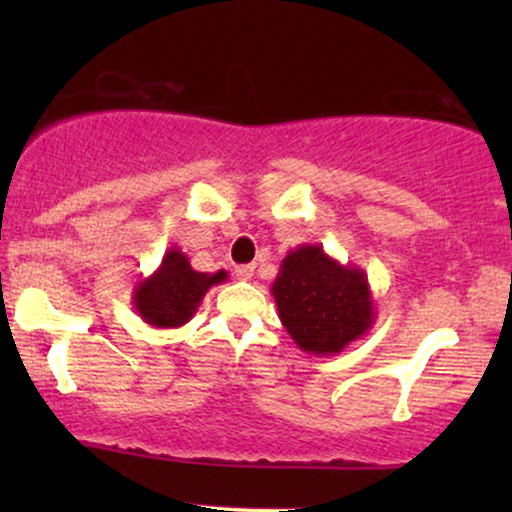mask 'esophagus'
Listing matches in <instances>:
<instances>
[{
    "label": "esophagus",
    "mask_w": 512,
    "mask_h": 512,
    "mask_svg": "<svg viewBox=\"0 0 512 512\" xmlns=\"http://www.w3.org/2000/svg\"><path fill=\"white\" fill-rule=\"evenodd\" d=\"M254 265L251 263H247V265H237V270H235V275H237V279H242V282H249L251 277H254Z\"/></svg>",
    "instance_id": "1"
}]
</instances>
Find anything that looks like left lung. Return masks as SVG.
<instances>
[{
    "mask_svg": "<svg viewBox=\"0 0 512 512\" xmlns=\"http://www.w3.org/2000/svg\"><path fill=\"white\" fill-rule=\"evenodd\" d=\"M282 321L298 349L333 356L368 335L375 300L368 275L342 265L321 244H300L284 256L270 289Z\"/></svg>",
    "mask_w": 512,
    "mask_h": 512,
    "instance_id": "left-lung-1",
    "label": "left lung"
}]
</instances>
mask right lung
<instances>
[{
    "mask_svg": "<svg viewBox=\"0 0 512 512\" xmlns=\"http://www.w3.org/2000/svg\"><path fill=\"white\" fill-rule=\"evenodd\" d=\"M228 272H198L179 247L165 251L156 272L144 277L132 291V307L144 324L153 328H179L193 319L205 293L226 282Z\"/></svg>",
    "mask_w": 512,
    "mask_h": 512,
    "instance_id": "right-lung-1",
    "label": "right lung"
}]
</instances>
